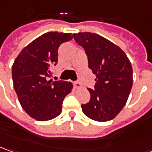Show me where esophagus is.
<instances>
[{"label": "esophagus", "instance_id": "1", "mask_svg": "<svg viewBox=\"0 0 152 152\" xmlns=\"http://www.w3.org/2000/svg\"><path fill=\"white\" fill-rule=\"evenodd\" d=\"M74 86H75V88H80L81 86V85L79 81H75V82H74Z\"/></svg>", "mask_w": 152, "mask_h": 152}]
</instances>
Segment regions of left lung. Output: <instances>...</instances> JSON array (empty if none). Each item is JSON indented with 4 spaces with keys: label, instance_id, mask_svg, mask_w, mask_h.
Here are the masks:
<instances>
[{
    "label": "left lung",
    "instance_id": "left-lung-1",
    "mask_svg": "<svg viewBox=\"0 0 152 152\" xmlns=\"http://www.w3.org/2000/svg\"><path fill=\"white\" fill-rule=\"evenodd\" d=\"M74 39L83 47L88 67L97 77L94 89L87 88L91 99L81 104L82 112L95 121L111 120L124 107L132 88L131 63L118 46L98 34H74Z\"/></svg>",
    "mask_w": 152,
    "mask_h": 152
}]
</instances>
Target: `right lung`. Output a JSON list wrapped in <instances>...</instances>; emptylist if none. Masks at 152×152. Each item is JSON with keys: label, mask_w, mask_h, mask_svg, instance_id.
<instances>
[{"label": "right lung", "mask_w": 152, "mask_h": 152, "mask_svg": "<svg viewBox=\"0 0 152 152\" xmlns=\"http://www.w3.org/2000/svg\"><path fill=\"white\" fill-rule=\"evenodd\" d=\"M72 38L71 34H44L27 45L14 61L15 92L24 111L36 120L47 121L59 116L64 98L72 90L71 82L49 80L51 67L58 62L60 45Z\"/></svg>", "instance_id": "obj_1"}]
</instances>
